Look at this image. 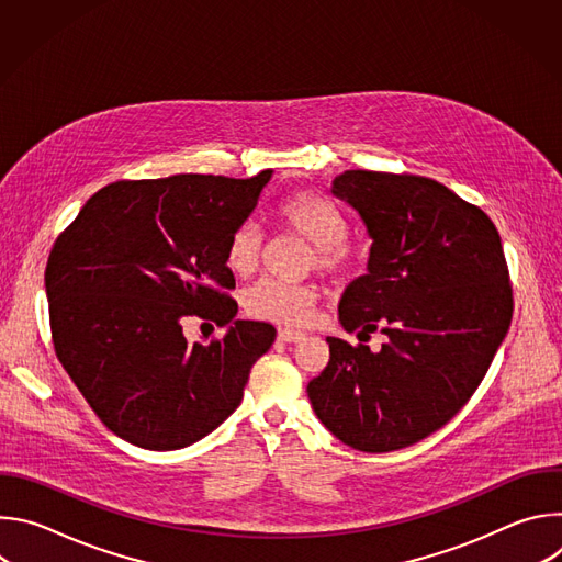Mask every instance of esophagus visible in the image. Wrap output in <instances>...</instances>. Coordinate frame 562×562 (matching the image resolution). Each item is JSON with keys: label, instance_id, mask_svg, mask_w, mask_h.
Listing matches in <instances>:
<instances>
[{"label": "esophagus", "instance_id": "obj_1", "mask_svg": "<svg viewBox=\"0 0 562 562\" xmlns=\"http://www.w3.org/2000/svg\"><path fill=\"white\" fill-rule=\"evenodd\" d=\"M304 338V334H300V331H291V329H280L278 331V340H282V342H300Z\"/></svg>", "mask_w": 562, "mask_h": 562}]
</instances>
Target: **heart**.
Here are the masks:
<instances>
[{
	"instance_id": "obj_1",
	"label": "heart",
	"mask_w": 562,
	"mask_h": 562,
	"mask_svg": "<svg viewBox=\"0 0 562 562\" xmlns=\"http://www.w3.org/2000/svg\"><path fill=\"white\" fill-rule=\"evenodd\" d=\"M276 222L300 235L311 245L308 267L327 276H347L356 267V249L347 239L349 226L345 215L327 198L315 191L300 189L282 198L276 206ZM262 237L254 224H239L226 239L224 265L237 276L247 278L260 265ZM317 289L313 284L284 282L267 278L249 289L245 304L256 317L278 325H306L317 306Z\"/></svg>"
}]
</instances>
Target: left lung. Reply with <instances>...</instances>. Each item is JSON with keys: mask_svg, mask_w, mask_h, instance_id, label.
I'll list each match as a JSON object with an SVG mask.
<instances>
[{"mask_svg": "<svg viewBox=\"0 0 562 562\" xmlns=\"http://www.w3.org/2000/svg\"><path fill=\"white\" fill-rule=\"evenodd\" d=\"M331 193L373 239L367 273L340 300V323L389 342L373 353L327 338L329 362L306 393L345 445L395 451L447 425L483 382L512 325L509 269L490 215L436 180L345 171Z\"/></svg>", "mask_w": 562, "mask_h": 562, "instance_id": "1", "label": "left lung"}]
</instances>
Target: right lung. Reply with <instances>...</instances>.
Returning <instances> with one entry per match:
<instances>
[{"instance_id":"add662e5","label":"right lung","mask_w":562,"mask_h":562,"mask_svg":"<svg viewBox=\"0 0 562 562\" xmlns=\"http://www.w3.org/2000/svg\"><path fill=\"white\" fill-rule=\"evenodd\" d=\"M271 173L120 180L57 235L44 273L55 356L122 440L182 449L243 403L276 327L233 323L224 247ZM191 314L229 329L211 346H191L181 334Z\"/></svg>"}]
</instances>
